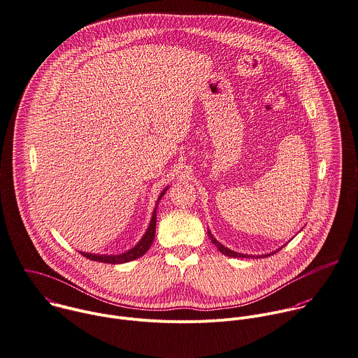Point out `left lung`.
I'll return each mask as SVG.
<instances>
[{
  "mask_svg": "<svg viewBox=\"0 0 358 358\" xmlns=\"http://www.w3.org/2000/svg\"><path fill=\"white\" fill-rule=\"evenodd\" d=\"M208 237L210 239V242L217 248V250L222 253V255H224V256H227V257H234V259H260V257H268V256H271V255H274V253H277L278 250H281L282 248H280L278 250H275V252H273V253H267V255H262V256H252V255H243V253H237V252H233V250H230V249H227V248H224L222 243H219L215 237H213V234L210 233V230L208 229Z\"/></svg>",
  "mask_w": 358,
  "mask_h": 358,
  "instance_id": "left-lung-1",
  "label": "left lung"
}]
</instances>
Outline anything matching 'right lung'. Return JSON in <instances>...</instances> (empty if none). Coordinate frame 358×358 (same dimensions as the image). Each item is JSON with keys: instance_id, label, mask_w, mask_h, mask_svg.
I'll return each mask as SVG.
<instances>
[{"instance_id": "right-lung-1", "label": "right lung", "mask_w": 358, "mask_h": 358, "mask_svg": "<svg viewBox=\"0 0 358 358\" xmlns=\"http://www.w3.org/2000/svg\"><path fill=\"white\" fill-rule=\"evenodd\" d=\"M169 189V187H166L159 198H157V202L155 205V209H153V215H152V219H150V223L143 234L142 239L138 242V245H135L132 249L127 250L125 253H121V255H94V253H85V252H80L84 257L90 259V260H94V262H99V263H106V264H122V263H128V262H132V260H136L139 257H142L152 246L153 241H155V234H156V215H157V206H159V202L162 199V196L166 194V191Z\"/></svg>"}]
</instances>
